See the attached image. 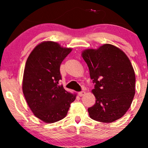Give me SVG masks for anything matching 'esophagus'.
Segmentation results:
<instances>
[{"label": "esophagus", "mask_w": 148, "mask_h": 148, "mask_svg": "<svg viewBox=\"0 0 148 148\" xmlns=\"http://www.w3.org/2000/svg\"><path fill=\"white\" fill-rule=\"evenodd\" d=\"M85 94H86V92H85V91H81V92H79V93H78V95H79V96H80V97L84 96Z\"/></svg>", "instance_id": "obj_1"}]
</instances>
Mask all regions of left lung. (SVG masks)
Instances as JSON below:
<instances>
[{
  "label": "left lung",
  "mask_w": 148,
  "mask_h": 148,
  "mask_svg": "<svg viewBox=\"0 0 148 148\" xmlns=\"http://www.w3.org/2000/svg\"><path fill=\"white\" fill-rule=\"evenodd\" d=\"M82 56L95 84L96 98L88 108L90 117L101 123H112L125 114L135 95V73L123 51L106 44L98 49H87Z\"/></svg>",
  "instance_id": "8db88e82"
}]
</instances>
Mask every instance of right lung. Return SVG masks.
I'll return each instance as SVG.
<instances>
[{"label": "right lung", "mask_w": 148, "mask_h": 148, "mask_svg": "<svg viewBox=\"0 0 148 148\" xmlns=\"http://www.w3.org/2000/svg\"><path fill=\"white\" fill-rule=\"evenodd\" d=\"M72 51L54 42H44L27 59L23 78V92L34 115L47 123L63 119L76 99L59 85L61 62Z\"/></svg>", "instance_id": "obj_1"}]
</instances>
